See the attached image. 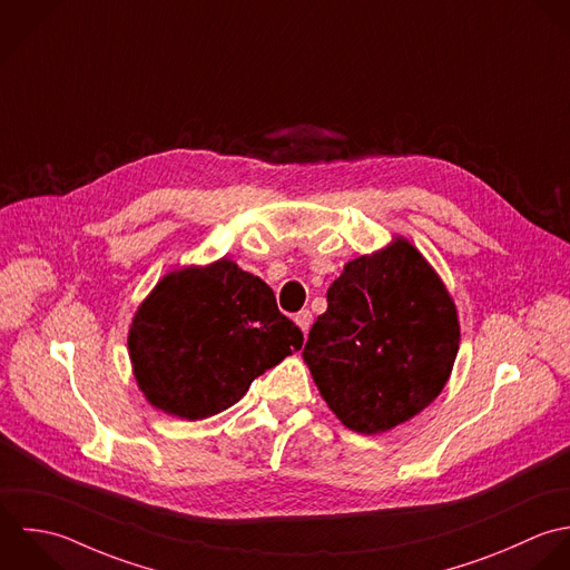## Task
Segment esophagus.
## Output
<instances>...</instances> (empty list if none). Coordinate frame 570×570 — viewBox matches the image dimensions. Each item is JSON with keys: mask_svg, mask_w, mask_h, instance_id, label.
Instances as JSON below:
<instances>
[{"mask_svg": "<svg viewBox=\"0 0 570 570\" xmlns=\"http://www.w3.org/2000/svg\"><path fill=\"white\" fill-rule=\"evenodd\" d=\"M294 321H296V325L301 327V332L307 334L309 327H312V312H309V309H301V312L294 316Z\"/></svg>", "mask_w": 570, "mask_h": 570, "instance_id": "1", "label": "esophagus"}]
</instances>
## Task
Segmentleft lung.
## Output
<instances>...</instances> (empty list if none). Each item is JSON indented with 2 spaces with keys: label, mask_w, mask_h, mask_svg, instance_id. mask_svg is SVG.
<instances>
[{
  "label": "left lung",
  "mask_w": 570,
  "mask_h": 570,
  "mask_svg": "<svg viewBox=\"0 0 570 570\" xmlns=\"http://www.w3.org/2000/svg\"><path fill=\"white\" fill-rule=\"evenodd\" d=\"M458 343L451 296L422 254L395 238L345 265L303 358L341 422L370 435L413 417L442 391Z\"/></svg>",
  "instance_id": "left-lung-1"
}]
</instances>
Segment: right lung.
Segmentation results:
<instances>
[{"instance_id": "obj_1", "label": "right lung", "mask_w": 570, "mask_h": 570, "mask_svg": "<svg viewBox=\"0 0 570 570\" xmlns=\"http://www.w3.org/2000/svg\"><path fill=\"white\" fill-rule=\"evenodd\" d=\"M301 347L303 334L278 312L269 285L227 258L168 274L128 336L146 397L186 420L225 411Z\"/></svg>"}]
</instances>
